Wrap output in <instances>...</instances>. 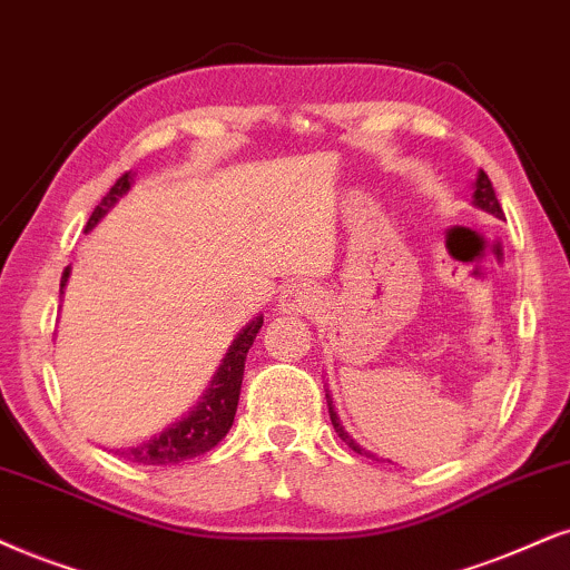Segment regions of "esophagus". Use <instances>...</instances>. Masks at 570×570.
I'll return each mask as SVG.
<instances>
[{"label": "esophagus", "mask_w": 570, "mask_h": 570, "mask_svg": "<svg viewBox=\"0 0 570 570\" xmlns=\"http://www.w3.org/2000/svg\"><path fill=\"white\" fill-rule=\"evenodd\" d=\"M315 305H318V294L313 292V286L297 284L292 289L284 292V299H281V307L286 313H309Z\"/></svg>", "instance_id": "1"}]
</instances>
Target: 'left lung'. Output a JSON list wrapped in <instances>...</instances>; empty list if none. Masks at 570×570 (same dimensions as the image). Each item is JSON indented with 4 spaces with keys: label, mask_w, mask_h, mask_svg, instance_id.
I'll list each match as a JSON object with an SVG mask.
<instances>
[{
    "label": "left lung",
    "mask_w": 570,
    "mask_h": 570,
    "mask_svg": "<svg viewBox=\"0 0 570 570\" xmlns=\"http://www.w3.org/2000/svg\"><path fill=\"white\" fill-rule=\"evenodd\" d=\"M473 205L481 207V210L492 213L494 218H505V213H502V207H500V199H497V194H494V189H492V181H489V176H487L484 170H479L476 184H473ZM326 400H328V415H331V423H334L336 434L342 436V442H347V446H352V450H355L357 455L373 458L371 452H365L363 446H360V444L355 442V439H352V436L347 434V431H344L342 423H338L336 410H334V402H331V394H328V392H326Z\"/></svg>",
    "instance_id": "8db88e82"
}]
</instances>
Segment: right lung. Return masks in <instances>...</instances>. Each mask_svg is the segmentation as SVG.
Masks as SVG:
<instances>
[{
    "mask_svg": "<svg viewBox=\"0 0 570 570\" xmlns=\"http://www.w3.org/2000/svg\"><path fill=\"white\" fill-rule=\"evenodd\" d=\"M131 173H124V176L112 184V189L105 194L97 207H94L91 218L86 223V232H91V228L105 218V213L131 189ZM68 276L70 268H65L60 292L65 289V284H68ZM261 326L263 315H257L247 328H242V334L234 338L226 357H223L220 368L213 376L207 392L202 394V402H197V407H194L189 415L181 417L178 423H173V426L165 429L163 434L147 439V442L136 446H120V450L115 452L124 460H131L136 465H176L181 463V460H191L210 452L213 446L228 434V429L234 426V415L236 405H239L244 379V360H247V352L252 347V342H255Z\"/></svg>",
    "mask_w": 570,
    "mask_h": 570,
    "instance_id": "1",
    "label": "right lung"
}]
</instances>
